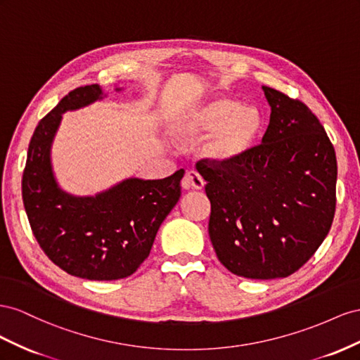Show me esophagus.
Segmentation results:
<instances>
[{"mask_svg":"<svg viewBox=\"0 0 360 360\" xmlns=\"http://www.w3.org/2000/svg\"><path fill=\"white\" fill-rule=\"evenodd\" d=\"M205 186L203 178L196 170H188L182 178V187L186 190H202Z\"/></svg>","mask_w":360,"mask_h":360,"instance_id":"obj_1","label":"esophagus"}]
</instances>
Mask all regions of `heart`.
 Returning <instances> with one entry per match:
<instances>
[{"instance_id": "heart-1", "label": "heart", "mask_w": 360, "mask_h": 360, "mask_svg": "<svg viewBox=\"0 0 360 360\" xmlns=\"http://www.w3.org/2000/svg\"><path fill=\"white\" fill-rule=\"evenodd\" d=\"M264 127L262 112L229 96H211L182 111L172 131L181 143L208 139L203 155L215 164H229L248 155Z\"/></svg>"}]
</instances>
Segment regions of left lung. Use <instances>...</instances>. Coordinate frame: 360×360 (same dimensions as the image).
I'll return each mask as SVG.
<instances>
[{"label": "left lung", "instance_id": "8db88e82", "mask_svg": "<svg viewBox=\"0 0 360 360\" xmlns=\"http://www.w3.org/2000/svg\"><path fill=\"white\" fill-rule=\"evenodd\" d=\"M271 107L261 145L229 164L200 160L219 261L248 279L286 277L309 261L335 217L336 155L302 101L262 86Z\"/></svg>", "mask_w": 360, "mask_h": 360}]
</instances>
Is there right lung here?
<instances>
[{
    "instance_id": "right-lung-1",
    "label": "right lung",
    "mask_w": 360,
    "mask_h": 360,
    "mask_svg": "<svg viewBox=\"0 0 360 360\" xmlns=\"http://www.w3.org/2000/svg\"><path fill=\"white\" fill-rule=\"evenodd\" d=\"M102 98L98 84L78 87L39 122L28 146L22 199L51 261L81 279L116 281L131 276L149 256L161 223L181 198L184 169L164 179L129 178L95 196L61 190L51 164L61 115Z\"/></svg>"
}]
</instances>
